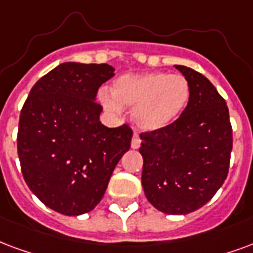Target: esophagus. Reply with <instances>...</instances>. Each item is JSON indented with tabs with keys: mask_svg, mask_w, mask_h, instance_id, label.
Instances as JSON below:
<instances>
[{
	"mask_svg": "<svg viewBox=\"0 0 253 253\" xmlns=\"http://www.w3.org/2000/svg\"><path fill=\"white\" fill-rule=\"evenodd\" d=\"M139 146H141V138L138 134H134L131 139V147L132 149H139Z\"/></svg>",
	"mask_w": 253,
	"mask_h": 253,
	"instance_id": "esophagus-1",
	"label": "esophagus"
}]
</instances>
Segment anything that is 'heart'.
Returning a JSON list of instances; mask_svg holds the SVG:
<instances>
[{
  "instance_id": "obj_1",
  "label": "heart",
  "mask_w": 253,
  "mask_h": 253,
  "mask_svg": "<svg viewBox=\"0 0 253 253\" xmlns=\"http://www.w3.org/2000/svg\"><path fill=\"white\" fill-rule=\"evenodd\" d=\"M190 99V84L182 75L153 72L123 75L112 85V96L100 95L103 106L112 114L122 107L134 108L132 122L142 131H157L171 125Z\"/></svg>"
}]
</instances>
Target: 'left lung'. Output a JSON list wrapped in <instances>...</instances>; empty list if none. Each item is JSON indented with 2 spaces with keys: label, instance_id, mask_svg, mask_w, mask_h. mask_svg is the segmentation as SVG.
Instances as JSON below:
<instances>
[{
  "label": "left lung",
  "instance_id": "1",
  "mask_svg": "<svg viewBox=\"0 0 253 253\" xmlns=\"http://www.w3.org/2000/svg\"><path fill=\"white\" fill-rule=\"evenodd\" d=\"M175 68L190 84V99L171 125L141 134L142 186L160 212L188 214L224 184L233 139L229 111L214 85L189 67Z\"/></svg>",
  "mask_w": 253,
  "mask_h": 253
}]
</instances>
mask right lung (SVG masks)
Wrapping results in <instances>:
<instances>
[{"instance_id": "1", "label": "right lung", "mask_w": 253, "mask_h": 253, "mask_svg": "<svg viewBox=\"0 0 253 253\" xmlns=\"http://www.w3.org/2000/svg\"><path fill=\"white\" fill-rule=\"evenodd\" d=\"M111 65L63 63L42 76L22 106L17 151L25 182L41 203L65 216L92 211L130 149L127 125L99 121V87L114 76Z\"/></svg>"}]
</instances>
